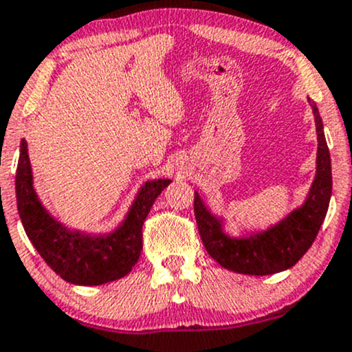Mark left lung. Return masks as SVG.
<instances>
[{
  "instance_id": "8db88e82",
  "label": "left lung",
  "mask_w": 352,
  "mask_h": 352,
  "mask_svg": "<svg viewBox=\"0 0 352 352\" xmlns=\"http://www.w3.org/2000/svg\"><path fill=\"white\" fill-rule=\"evenodd\" d=\"M307 102L314 113L318 155L314 180L300 206L265 229H242L234 235L227 232V219L212 212L195 190L194 208L200 239L208 256L222 267L247 276H270L291 269L314 242L329 208L333 173L322 120L316 103L311 98Z\"/></svg>"
}]
</instances>
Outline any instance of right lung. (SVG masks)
<instances>
[{
	"mask_svg": "<svg viewBox=\"0 0 352 352\" xmlns=\"http://www.w3.org/2000/svg\"><path fill=\"white\" fill-rule=\"evenodd\" d=\"M170 179H153L138 188L125 217L107 232L73 229L43 206L33 184L28 144L23 138L16 168V206L25 232L43 261L75 285H100L122 279L142 252V226Z\"/></svg>",
	"mask_w": 352,
	"mask_h": 352,
	"instance_id": "right-lung-1",
	"label": "right lung"
}]
</instances>
